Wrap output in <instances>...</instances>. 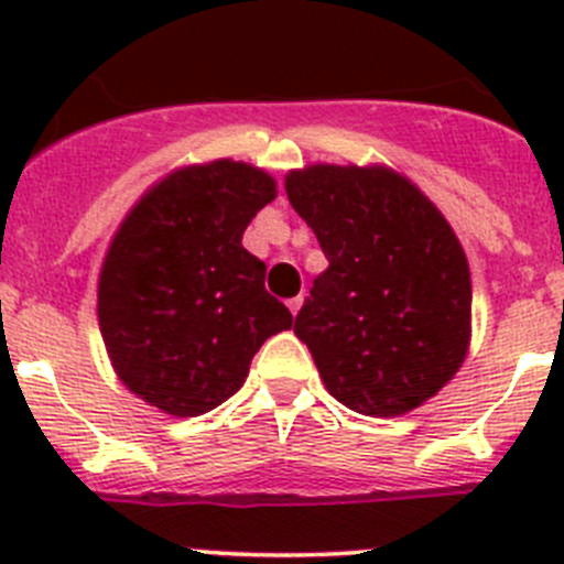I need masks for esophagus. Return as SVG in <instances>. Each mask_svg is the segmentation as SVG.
Wrapping results in <instances>:
<instances>
[{"mask_svg":"<svg viewBox=\"0 0 564 564\" xmlns=\"http://www.w3.org/2000/svg\"><path fill=\"white\" fill-rule=\"evenodd\" d=\"M302 305H305V296H293V299H288V307H291L293 316H296V313L302 311Z\"/></svg>","mask_w":564,"mask_h":564,"instance_id":"34e87169","label":"esophagus"}]
</instances>
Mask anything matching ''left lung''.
<instances>
[{"mask_svg": "<svg viewBox=\"0 0 564 564\" xmlns=\"http://www.w3.org/2000/svg\"><path fill=\"white\" fill-rule=\"evenodd\" d=\"M285 188L327 257L293 322L327 392L372 417L421 406L468 347L471 276L455 231L390 169L311 166Z\"/></svg>", "mask_w": 564, "mask_h": 564, "instance_id": "1", "label": "left lung"}]
</instances>
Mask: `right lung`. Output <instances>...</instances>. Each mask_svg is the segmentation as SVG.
I'll return each mask as SVG.
<instances>
[{"mask_svg":"<svg viewBox=\"0 0 564 564\" xmlns=\"http://www.w3.org/2000/svg\"><path fill=\"white\" fill-rule=\"evenodd\" d=\"M276 197L271 174L214 161L169 174L129 212L98 282L109 358L134 395L177 417L220 406L262 341L293 325L242 231Z\"/></svg>","mask_w":564,"mask_h":564,"instance_id":"add662e5","label":"right lung"}]
</instances>
